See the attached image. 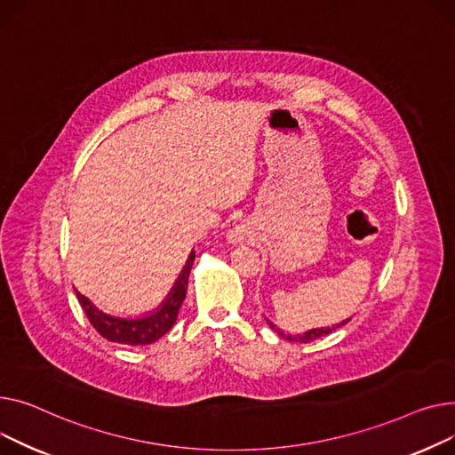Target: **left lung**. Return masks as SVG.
<instances>
[{
	"instance_id": "8db88e82",
	"label": "left lung",
	"mask_w": 455,
	"mask_h": 455,
	"mask_svg": "<svg viewBox=\"0 0 455 455\" xmlns=\"http://www.w3.org/2000/svg\"><path fill=\"white\" fill-rule=\"evenodd\" d=\"M351 322V317L349 319H345V322H341V323H336V327H322V329H310L308 332H303V334H284V331H281L277 325H274L272 322H268V325L272 327V331H275L281 338H284V339H288V341H299V343H308V341H314V339H317V338H322V336H327V334H331L332 331H336L338 327H341V325H345V323H349Z\"/></svg>"
}]
</instances>
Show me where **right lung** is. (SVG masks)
Wrapping results in <instances>:
<instances>
[{"label":"right lung","instance_id":"right-lung-1","mask_svg":"<svg viewBox=\"0 0 455 455\" xmlns=\"http://www.w3.org/2000/svg\"><path fill=\"white\" fill-rule=\"evenodd\" d=\"M195 262V251L189 255V260L183 266V270L174 283L167 299L162 303L156 312L145 317H116L99 310L88 298L76 291V299L88 315L93 329L106 339L123 343V345H150L157 341L164 334H167L178 317V310L185 299L187 283Z\"/></svg>","mask_w":455,"mask_h":455}]
</instances>
